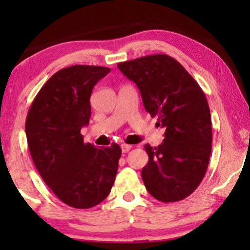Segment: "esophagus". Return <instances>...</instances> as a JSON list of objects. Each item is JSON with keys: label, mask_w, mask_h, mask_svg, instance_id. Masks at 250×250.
Wrapping results in <instances>:
<instances>
[{"label": "esophagus", "mask_w": 250, "mask_h": 250, "mask_svg": "<svg viewBox=\"0 0 250 250\" xmlns=\"http://www.w3.org/2000/svg\"><path fill=\"white\" fill-rule=\"evenodd\" d=\"M121 146H122V151L124 152V153L128 152L129 150L132 149V146H129V145H126V143H123V145H122Z\"/></svg>", "instance_id": "esophagus-1"}]
</instances>
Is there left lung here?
Here are the masks:
<instances>
[{
  "label": "left lung",
  "mask_w": 250,
  "mask_h": 250,
  "mask_svg": "<svg viewBox=\"0 0 250 250\" xmlns=\"http://www.w3.org/2000/svg\"><path fill=\"white\" fill-rule=\"evenodd\" d=\"M117 67L136 84L145 109L165 128L162 145L145 146L149 162L142 168L143 183L157 200H182L197 189L209 163L213 135L206 95L167 54L141 57Z\"/></svg>",
  "instance_id": "left-lung-1"
}]
</instances>
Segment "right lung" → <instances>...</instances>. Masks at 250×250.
Listing matches in <instances>:
<instances>
[{
    "mask_svg": "<svg viewBox=\"0 0 250 250\" xmlns=\"http://www.w3.org/2000/svg\"><path fill=\"white\" fill-rule=\"evenodd\" d=\"M110 69L75 66L57 71L43 85L26 118V136L35 167L46 186L68 206L91 208L110 193L122 149L95 148L81 129L91 117L94 85Z\"/></svg>",
    "mask_w": 250,
    "mask_h": 250,
    "instance_id": "1",
    "label": "right lung"
}]
</instances>
